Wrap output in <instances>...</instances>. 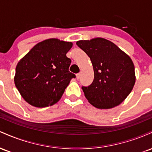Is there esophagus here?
<instances>
[{
	"mask_svg": "<svg viewBox=\"0 0 152 152\" xmlns=\"http://www.w3.org/2000/svg\"><path fill=\"white\" fill-rule=\"evenodd\" d=\"M76 78H77V79H79L80 77H81V74H80L79 73H78V74H76Z\"/></svg>",
	"mask_w": 152,
	"mask_h": 152,
	"instance_id": "34e87169",
	"label": "esophagus"
}]
</instances>
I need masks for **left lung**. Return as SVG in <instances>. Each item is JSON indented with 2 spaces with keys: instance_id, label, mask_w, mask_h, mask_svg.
<instances>
[{
  "instance_id": "obj_1",
  "label": "left lung",
  "mask_w": 152,
  "mask_h": 152,
  "mask_svg": "<svg viewBox=\"0 0 152 152\" xmlns=\"http://www.w3.org/2000/svg\"><path fill=\"white\" fill-rule=\"evenodd\" d=\"M76 45L88 56L94 68L91 84L81 87L87 100L98 109L119 105L135 83L132 59L114 43L102 38L78 41Z\"/></svg>"
}]
</instances>
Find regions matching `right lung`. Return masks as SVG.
<instances>
[{"label":"right lung","mask_w":152,"mask_h":152,"mask_svg":"<svg viewBox=\"0 0 152 152\" xmlns=\"http://www.w3.org/2000/svg\"><path fill=\"white\" fill-rule=\"evenodd\" d=\"M72 43L50 38L37 43L17 64L15 85L26 102L36 107L60 100L74 74L66 53Z\"/></svg>","instance_id":"obj_1"}]
</instances>
